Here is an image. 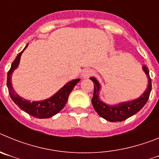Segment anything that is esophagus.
Instances as JSON below:
<instances>
[{
    "instance_id": "obj_1",
    "label": "esophagus",
    "mask_w": 159,
    "mask_h": 159,
    "mask_svg": "<svg viewBox=\"0 0 159 159\" xmlns=\"http://www.w3.org/2000/svg\"><path fill=\"white\" fill-rule=\"evenodd\" d=\"M92 75H93V71L91 69H84L82 72V77L85 79L89 78Z\"/></svg>"
}]
</instances>
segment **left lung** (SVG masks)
Wrapping results in <instances>:
<instances>
[{"mask_svg": "<svg viewBox=\"0 0 159 159\" xmlns=\"http://www.w3.org/2000/svg\"><path fill=\"white\" fill-rule=\"evenodd\" d=\"M143 69L148 77V87L146 92L139 99L130 102H123L117 106H108L99 100L98 96V92L100 88L99 82L94 77L90 78V80H92L94 83V94L92 99V105L95 111L101 117L110 122H121L128 119L130 116H134V114L139 111L144 107L150 97L152 84L148 68L146 66H143Z\"/></svg>", "mask_w": 159, "mask_h": 159, "instance_id": "obj_1", "label": "left lung"}]
</instances>
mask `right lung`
<instances>
[{"label":"right lung","mask_w":159,"mask_h":159,"mask_svg":"<svg viewBox=\"0 0 159 159\" xmlns=\"http://www.w3.org/2000/svg\"><path fill=\"white\" fill-rule=\"evenodd\" d=\"M27 46L25 48V49L27 48ZM24 50L17 55V57H16L15 60L12 62V65H11V68L8 71L7 87H8L9 95H10L12 101L21 110H23L24 111H25L30 116H34L35 118H38V119H47V118L52 117V116H55L58 112H60L64 108L70 93L71 92L74 87L75 86V84L80 80L76 79V80L68 82L57 94H55L52 97L46 99V100L39 101V102H29V101H27L26 99L20 97L15 92V91H14L12 87V83H11V75H12L13 70L16 69L17 67Z\"/></svg>","instance_id":"1"}]
</instances>
